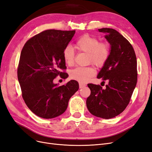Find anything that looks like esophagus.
Returning <instances> with one entry per match:
<instances>
[{"instance_id": "34e87169", "label": "esophagus", "mask_w": 152, "mask_h": 152, "mask_svg": "<svg viewBox=\"0 0 152 152\" xmlns=\"http://www.w3.org/2000/svg\"><path fill=\"white\" fill-rule=\"evenodd\" d=\"M86 86V85L85 84H83V83H79V87L80 88H82Z\"/></svg>"}]
</instances>
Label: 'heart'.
Wrapping results in <instances>:
<instances>
[{
  "instance_id": "heart-1",
  "label": "heart",
  "mask_w": 152,
  "mask_h": 152,
  "mask_svg": "<svg viewBox=\"0 0 152 152\" xmlns=\"http://www.w3.org/2000/svg\"><path fill=\"white\" fill-rule=\"evenodd\" d=\"M75 47L79 52L87 53V64H93L98 67H102L105 64L110 54V47L108 43L100 42L99 38L88 34L78 39ZM62 56L67 65H73L75 53L71 46L68 45L64 48ZM95 74V70L94 67H77L70 72V77L71 79L80 83H86Z\"/></svg>"
}]
</instances>
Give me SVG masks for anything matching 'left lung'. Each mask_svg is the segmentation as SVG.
Masks as SVG:
<instances>
[{
	"instance_id": "8db88e82",
	"label": "left lung",
	"mask_w": 152,
	"mask_h": 152,
	"mask_svg": "<svg viewBox=\"0 0 152 152\" xmlns=\"http://www.w3.org/2000/svg\"><path fill=\"white\" fill-rule=\"evenodd\" d=\"M99 31L105 34L111 50L97 78L107 80L109 84L105 89L99 85H88L91 94L86 99V106L94 115L111 119L123 112L130 102L138 78L137 61L133 46L118 31L112 28Z\"/></svg>"
}]
</instances>
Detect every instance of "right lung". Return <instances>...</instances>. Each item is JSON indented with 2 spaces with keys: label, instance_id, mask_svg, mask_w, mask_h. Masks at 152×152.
I'll list each match as a JSON object with an SVG mask.
<instances>
[{
  "label": "right lung",
  "instance_id": "add662e5",
  "mask_svg": "<svg viewBox=\"0 0 152 152\" xmlns=\"http://www.w3.org/2000/svg\"><path fill=\"white\" fill-rule=\"evenodd\" d=\"M75 32L43 31L29 39L21 50L18 78L22 97L30 110L42 118L62 114L70 98L79 89L75 80L62 86L53 83L58 75L63 79L67 77L62 53Z\"/></svg>",
  "mask_w": 152,
  "mask_h": 152
}]
</instances>
